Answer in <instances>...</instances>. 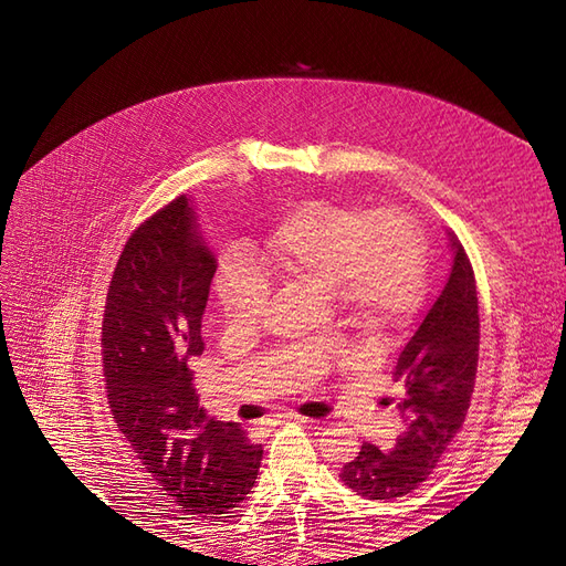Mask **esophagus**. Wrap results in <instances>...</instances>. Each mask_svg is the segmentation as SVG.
I'll return each mask as SVG.
<instances>
[{
  "label": "esophagus",
  "mask_w": 566,
  "mask_h": 566,
  "mask_svg": "<svg viewBox=\"0 0 566 566\" xmlns=\"http://www.w3.org/2000/svg\"><path fill=\"white\" fill-rule=\"evenodd\" d=\"M283 422H306V418L295 416V413H281L271 420V424H283Z\"/></svg>",
  "instance_id": "34e87169"
}]
</instances>
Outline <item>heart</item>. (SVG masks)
Wrapping results in <instances>:
<instances>
[{"label":"heart","mask_w":566,"mask_h":566,"mask_svg":"<svg viewBox=\"0 0 566 566\" xmlns=\"http://www.w3.org/2000/svg\"><path fill=\"white\" fill-rule=\"evenodd\" d=\"M256 254L271 276L333 293L342 314L375 333L399 325L422 293L420 235L397 210L364 217L354 205L310 200L269 231ZM217 300L231 323L264 314L269 283L241 248L221 262Z\"/></svg>","instance_id":"obj_1"}]
</instances>
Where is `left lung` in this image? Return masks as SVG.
Wrapping results in <instances>:
<instances>
[{
	"instance_id": "obj_1",
	"label": "left lung",
	"mask_w": 566,
	"mask_h": 566,
	"mask_svg": "<svg viewBox=\"0 0 566 566\" xmlns=\"http://www.w3.org/2000/svg\"><path fill=\"white\" fill-rule=\"evenodd\" d=\"M453 262L439 297L403 345L394 382L401 432L391 447L364 443L339 476L368 501H397L432 474L465 422L479 361V302L474 271L458 238L449 233ZM387 401V403H389Z\"/></svg>"
}]
</instances>
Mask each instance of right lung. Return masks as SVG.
Instances as JSON below:
<instances>
[{"label":"right lung","mask_w":566,"mask_h":566,"mask_svg":"<svg viewBox=\"0 0 566 566\" xmlns=\"http://www.w3.org/2000/svg\"><path fill=\"white\" fill-rule=\"evenodd\" d=\"M196 200L177 198L132 233L104 314L108 403L146 476L186 515H224L254 486L262 447L238 422L208 420L191 361L217 256Z\"/></svg>","instance_id":"right-lung-1"}]
</instances>
